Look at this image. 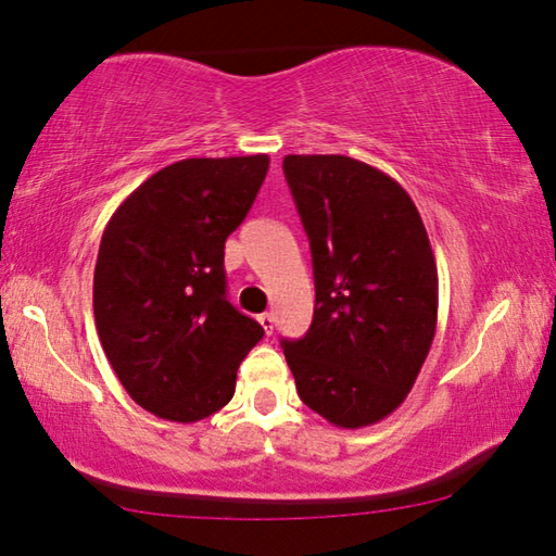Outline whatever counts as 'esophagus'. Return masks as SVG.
I'll return each instance as SVG.
<instances>
[{"label":"esophagus","mask_w":556,"mask_h":556,"mask_svg":"<svg viewBox=\"0 0 556 556\" xmlns=\"http://www.w3.org/2000/svg\"><path fill=\"white\" fill-rule=\"evenodd\" d=\"M260 324H262V328H265L267 336L275 331V316H271V314H262L260 316Z\"/></svg>","instance_id":"1"}]
</instances>
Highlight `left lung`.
I'll use <instances>...</instances> for the list:
<instances>
[{
    "label": "left lung",
    "instance_id": "obj_1",
    "mask_svg": "<svg viewBox=\"0 0 556 556\" xmlns=\"http://www.w3.org/2000/svg\"><path fill=\"white\" fill-rule=\"evenodd\" d=\"M285 176L314 262V321L281 341L306 407L343 429L407 397L437 333L439 277L409 193L365 162L289 154Z\"/></svg>",
    "mask_w": 556,
    "mask_h": 556
}]
</instances>
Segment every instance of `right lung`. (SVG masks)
<instances>
[{
	"instance_id": "right-lung-1",
	"label": "right lung",
	"mask_w": 556,
	"mask_h": 556,
	"mask_svg": "<svg viewBox=\"0 0 556 556\" xmlns=\"http://www.w3.org/2000/svg\"><path fill=\"white\" fill-rule=\"evenodd\" d=\"M267 154L184 159L131 191L102 232L92 308L139 407L199 421L232 400L265 328L225 299V240L250 213Z\"/></svg>"
}]
</instances>
